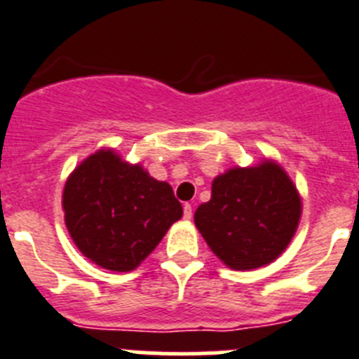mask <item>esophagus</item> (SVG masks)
Instances as JSON below:
<instances>
[{"label":"esophagus","instance_id":"obj_1","mask_svg":"<svg viewBox=\"0 0 359 359\" xmlns=\"http://www.w3.org/2000/svg\"><path fill=\"white\" fill-rule=\"evenodd\" d=\"M184 218H186V220H191L193 218V208L191 204H188V202L184 204Z\"/></svg>","mask_w":359,"mask_h":359}]
</instances>
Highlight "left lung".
Here are the masks:
<instances>
[{"label":"left lung","instance_id":"8db88e82","mask_svg":"<svg viewBox=\"0 0 359 359\" xmlns=\"http://www.w3.org/2000/svg\"><path fill=\"white\" fill-rule=\"evenodd\" d=\"M300 213L294 184L278 164L264 162L218 175L211 198L195 211V224L226 266L244 271L278 258L294 235Z\"/></svg>","mask_w":359,"mask_h":359}]
</instances>
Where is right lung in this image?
<instances>
[{
  "instance_id": "1",
  "label": "right lung",
  "mask_w": 359,
  "mask_h": 359,
  "mask_svg": "<svg viewBox=\"0 0 359 359\" xmlns=\"http://www.w3.org/2000/svg\"><path fill=\"white\" fill-rule=\"evenodd\" d=\"M65 222L79 251L110 271H132L182 217L168 182L110 149L90 155L68 177Z\"/></svg>"
}]
</instances>
